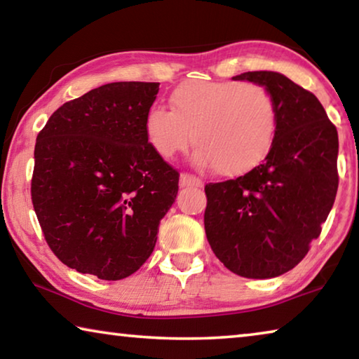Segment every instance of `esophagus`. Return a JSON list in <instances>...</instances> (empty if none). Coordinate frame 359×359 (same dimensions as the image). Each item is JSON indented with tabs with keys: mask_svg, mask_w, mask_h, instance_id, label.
Listing matches in <instances>:
<instances>
[{
	"mask_svg": "<svg viewBox=\"0 0 359 359\" xmlns=\"http://www.w3.org/2000/svg\"><path fill=\"white\" fill-rule=\"evenodd\" d=\"M179 184H180L182 188H185V187H203L204 185L201 179L196 177V175H193V174H188V172L180 174Z\"/></svg>",
	"mask_w": 359,
	"mask_h": 359,
	"instance_id": "1",
	"label": "esophagus"
}]
</instances>
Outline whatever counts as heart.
<instances>
[{
	"label": "heart",
	"mask_w": 359,
	"mask_h": 359,
	"mask_svg": "<svg viewBox=\"0 0 359 359\" xmlns=\"http://www.w3.org/2000/svg\"><path fill=\"white\" fill-rule=\"evenodd\" d=\"M171 109L154 106L145 115V136L158 156L169 160L193 144V161L223 177L257 168L274 149L278 104L255 82H187L174 90Z\"/></svg>",
	"instance_id": "b5f03b06"
}]
</instances>
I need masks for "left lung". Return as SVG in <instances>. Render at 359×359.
<instances>
[{
    "label": "left lung",
    "instance_id": "1",
    "mask_svg": "<svg viewBox=\"0 0 359 359\" xmlns=\"http://www.w3.org/2000/svg\"><path fill=\"white\" fill-rule=\"evenodd\" d=\"M264 85L278 104L266 160L238 179L205 185V236L215 257L247 278H272L302 261L336 199L339 137L313 93L280 72L233 77Z\"/></svg>",
    "mask_w": 359,
    "mask_h": 359
}]
</instances>
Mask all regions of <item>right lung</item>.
I'll return each mask as SVG.
<instances>
[{
	"label": "right lung",
	"mask_w": 359,
	"mask_h": 359,
	"mask_svg": "<svg viewBox=\"0 0 359 359\" xmlns=\"http://www.w3.org/2000/svg\"><path fill=\"white\" fill-rule=\"evenodd\" d=\"M158 87L101 85L58 107L36 137V217L55 257L81 274H135L177 196L179 172L155 154L144 128Z\"/></svg>",
	"instance_id": "add662e5"
}]
</instances>
